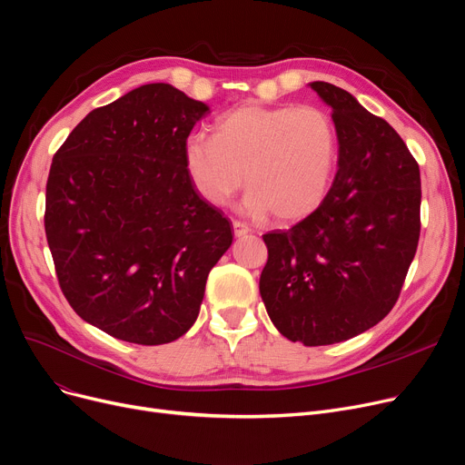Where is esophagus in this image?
Masks as SVG:
<instances>
[{
	"label": "esophagus",
	"instance_id": "34e87169",
	"mask_svg": "<svg viewBox=\"0 0 465 465\" xmlns=\"http://www.w3.org/2000/svg\"><path fill=\"white\" fill-rule=\"evenodd\" d=\"M251 232V226L247 223H241V220H233V233L235 237H242Z\"/></svg>",
	"mask_w": 465,
	"mask_h": 465
}]
</instances>
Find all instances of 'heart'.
Segmentation results:
<instances>
[{
	"mask_svg": "<svg viewBox=\"0 0 465 465\" xmlns=\"http://www.w3.org/2000/svg\"><path fill=\"white\" fill-rule=\"evenodd\" d=\"M188 175L211 205H226L249 188L245 205L294 220L321 203L337 162V132L316 105H242L214 124V134L186 141Z\"/></svg>",
	"mask_w": 465,
	"mask_h": 465,
	"instance_id": "1",
	"label": "heart"
}]
</instances>
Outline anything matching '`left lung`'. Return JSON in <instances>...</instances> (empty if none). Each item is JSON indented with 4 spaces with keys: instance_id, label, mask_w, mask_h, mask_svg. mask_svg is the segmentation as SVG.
Segmentation results:
<instances>
[{
    "instance_id": "8db88e82",
    "label": "left lung",
    "mask_w": 465,
    "mask_h": 465,
    "mask_svg": "<svg viewBox=\"0 0 465 465\" xmlns=\"http://www.w3.org/2000/svg\"><path fill=\"white\" fill-rule=\"evenodd\" d=\"M331 107L333 184L290 230L265 233L260 294L275 328L305 347L379 324L396 305L420 237V169L398 132L330 83L309 84Z\"/></svg>"
}]
</instances>
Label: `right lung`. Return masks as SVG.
<instances>
[{"mask_svg":"<svg viewBox=\"0 0 465 465\" xmlns=\"http://www.w3.org/2000/svg\"><path fill=\"white\" fill-rule=\"evenodd\" d=\"M209 107L165 83L97 107L53 158L45 233L65 300L128 343L163 345L198 319L230 220L202 200L184 149Z\"/></svg>","mask_w":465,"mask_h":465,"instance_id":"obj_1","label":"right lung"}]
</instances>
